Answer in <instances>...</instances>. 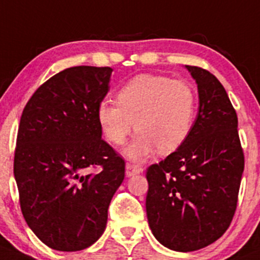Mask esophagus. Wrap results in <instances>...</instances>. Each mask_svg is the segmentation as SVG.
Instances as JSON below:
<instances>
[{"label":"esophagus","mask_w":260,"mask_h":260,"mask_svg":"<svg viewBox=\"0 0 260 260\" xmlns=\"http://www.w3.org/2000/svg\"><path fill=\"white\" fill-rule=\"evenodd\" d=\"M142 172H143V167L142 166L131 162H128L127 165H125V176L127 177H132L135 176V174L142 173Z\"/></svg>","instance_id":"34e87169"}]
</instances>
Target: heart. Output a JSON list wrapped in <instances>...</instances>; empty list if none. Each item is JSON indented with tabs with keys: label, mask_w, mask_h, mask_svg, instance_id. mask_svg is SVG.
<instances>
[{
	"label": "heart",
	"mask_w": 260,
	"mask_h": 260,
	"mask_svg": "<svg viewBox=\"0 0 260 260\" xmlns=\"http://www.w3.org/2000/svg\"><path fill=\"white\" fill-rule=\"evenodd\" d=\"M117 103L102 101L97 122L114 146H121L138 131L127 154L142 159L158 151L168 154L179 148L194 127L198 95L192 84L160 75L144 73L131 78L118 88Z\"/></svg>",
	"instance_id": "obj_1"
}]
</instances>
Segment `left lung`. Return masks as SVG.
<instances>
[{
    "instance_id": "left-lung-1",
    "label": "left lung",
    "mask_w": 260,
    "mask_h": 260,
    "mask_svg": "<svg viewBox=\"0 0 260 260\" xmlns=\"http://www.w3.org/2000/svg\"><path fill=\"white\" fill-rule=\"evenodd\" d=\"M198 84L192 133L168 157L147 168V218L169 249L193 252L225 233L238 203L244 153L237 112L218 78L185 66Z\"/></svg>"
}]
</instances>
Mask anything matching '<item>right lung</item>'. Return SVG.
Wrapping results in <instances>:
<instances>
[{
	"label": "right lung",
	"instance_id": "add662e5",
	"mask_svg": "<svg viewBox=\"0 0 260 260\" xmlns=\"http://www.w3.org/2000/svg\"><path fill=\"white\" fill-rule=\"evenodd\" d=\"M112 71L66 68L41 84L22 112L13 159L20 206L52 249L77 252L93 244L124 179V159L102 139L95 114Z\"/></svg>",
	"mask_w": 260,
	"mask_h": 260
}]
</instances>
